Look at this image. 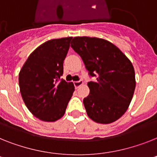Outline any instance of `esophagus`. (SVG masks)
Listing matches in <instances>:
<instances>
[{"mask_svg": "<svg viewBox=\"0 0 157 157\" xmlns=\"http://www.w3.org/2000/svg\"><path fill=\"white\" fill-rule=\"evenodd\" d=\"M73 84H74V86L76 89H77V88H79V87L81 86V85H82L83 84H84V82H83V81H75V82H73Z\"/></svg>", "mask_w": 157, "mask_h": 157, "instance_id": "obj_1", "label": "esophagus"}]
</instances>
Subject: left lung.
Returning <instances> with one entry per match:
<instances>
[{"instance_id":"left-lung-1","label":"left lung","mask_w":157,"mask_h":157,"mask_svg":"<svg viewBox=\"0 0 157 157\" xmlns=\"http://www.w3.org/2000/svg\"><path fill=\"white\" fill-rule=\"evenodd\" d=\"M71 47L82 58L91 76L84 105L89 118L100 124L113 123L124 114L136 88L132 64L117 46L106 40L76 36Z\"/></svg>"}]
</instances>
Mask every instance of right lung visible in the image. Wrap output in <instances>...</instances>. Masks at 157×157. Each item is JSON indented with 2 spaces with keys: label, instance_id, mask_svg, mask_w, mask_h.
<instances>
[{
  "label": "right lung",
  "instance_id": "add662e5",
  "mask_svg": "<svg viewBox=\"0 0 157 157\" xmlns=\"http://www.w3.org/2000/svg\"><path fill=\"white\" fill-rule=\"evenodd\" d=\"M72 37L44 42L28 57L19 73V86L26 107L43 121L53 122L64 116L75 87L60 79L64 60Z\"/></svg>",
  "mask_w": 157,
  "mask_h": 157
}]
</instances>
